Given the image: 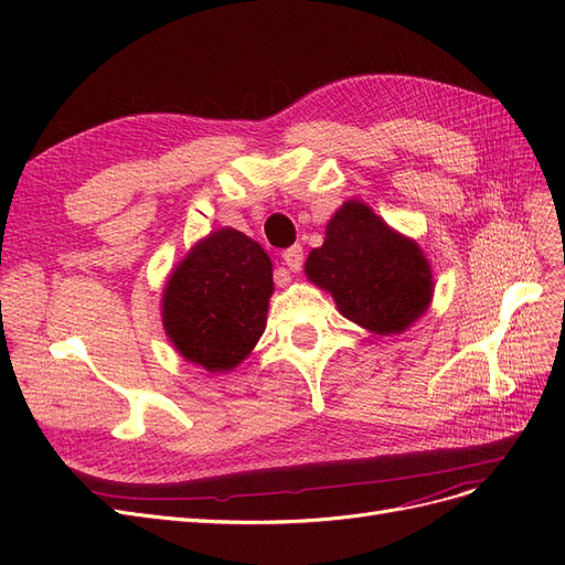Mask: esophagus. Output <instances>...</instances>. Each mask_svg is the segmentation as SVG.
<instances>
[{"mask_svg": "<svg viewBox=\"0 0 565 565\" xmlns=\"http://www.w3.org/2000/svg\"><path fill=\"white\" fill-rule=\"evenodd\" d=\"M282 262H285V266L289 268V270H301V266H303V249L299 247V245H295V247H287L285 252H282Z\"/></svg>", "mask_w": 565, "mask_h": 565, "instance_id": "obj_1", "label": "esophagus"}]
</instances>
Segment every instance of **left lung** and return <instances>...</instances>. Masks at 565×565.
Wrapping results in <instances>:
<instances>
[{
  "label": "left lung",
  "mask_w": 565,
  "mask_h": 565,
  "mask_svg": "<svg viewBox=\"0 0 565 565\" xmlns=\"http://www.w3.org/2000/svg\"><path fill=\"white\" fill-rule=\"evenodd\" d=\"M306 278L330 292L339 313L374 334H401L426 309L434 278L419 245L393 231L365 202L349 200L330 218Z\"/></svg>",
  "instance_id": "8db88e82"
}]
</instances>
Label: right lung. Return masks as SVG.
Returning <instances> with one entry per match:
<instances>
[{"instance_id": "add662e5", "label": "right lung", "mask_w": 565, "mask_h": 565, "mask_svg": "<svg viewBox=\"0 0 565 565\" xmlns=\"http://www.w3.org/2000/svg\"><path fill=\"white\" fill-rule=\"evenodd\" d=\"M270 295L273 264L264 247L235 228L214 231L164 285V332L185 361L228 372L264 334Z\"/></svg>"}]
</instances>
